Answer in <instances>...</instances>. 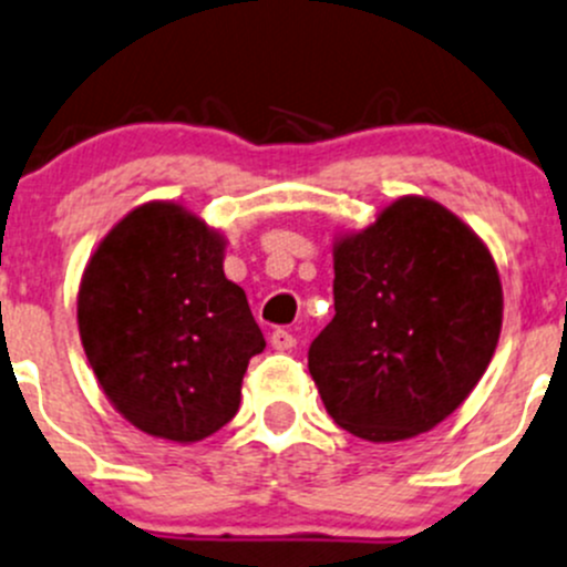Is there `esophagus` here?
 Returning <instances> with one entry per match:
<instances>
[{
    "instance_id": "1",
    "label": "esophagus",
    "mask_w": 567,
    "mask_h": 567,
    "mask_svg": "<svg viewBox=\"0 0 567 567\" xmlns=\"http://www.w3.org/2000/svg\"><path fill=\"white\" fill-rule=\"evenodd\" d=\"M270 343L272 349H278V352H289V349L297 347V338L291 336L289 330H281V327H278V330L270 336Z\"/></svg>"
}]
</instances>
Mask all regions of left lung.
Masks as SVG:
<instances>
[{
    "label": "left lung",
    "instance_id": "1",
    "mask_svg": "<svg viewBox=\"0 0 567 567\" xmlns=\"http://www.w3.org/2000/svg\"><path fill=\"white\" fill-rule=\"evenodd\" d=\"M336 317L308 349L324 410L369 442L458 410L492 363L502 286L486 245L431 198L390 204L336 245Z\"/></svg>",
    "mask_w": 567,
    "mask_h": 567
}]
</instances>
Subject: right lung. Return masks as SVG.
Returning a JSON list of instances; mask_svg holds the SVG:
<instances>
[{
    "label": "right lung",
    "mask_w": 567,
    "mask_h": 567,
    "mask_svg": "<svg viewBox=\"0 0 567 567\" xmlns=\"http://www.w3.org/2000/svg\"><path fill=\"white\" fill-rule=\"evenodd\" d=\"M79 332L122 417L172 442L224 429L248 360L265 349L248 297L224 276V240L168 202L136 207L97 245Z\"/></svg>",
    "instance_id": "right-lung-1"
}]
</instances>
